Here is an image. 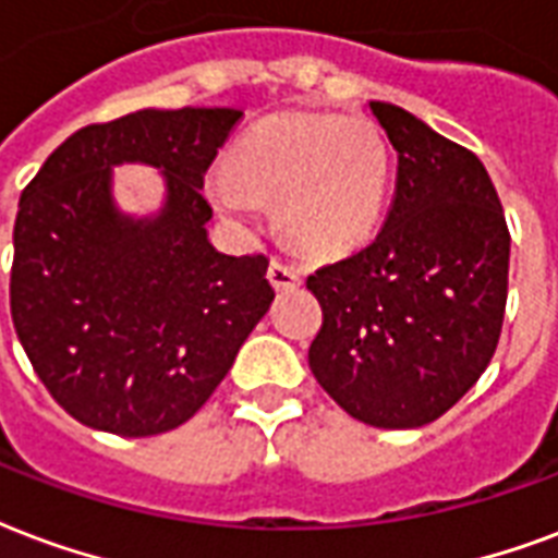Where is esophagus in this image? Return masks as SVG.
Returning a JSON list of instances; mask_svg holds the SVG:
<instances>
[{"mask_svg": "<svg viewBox=\"0 0 558 558\" xmlns=\"http://www.w3.org/2000/svg\"><path fill=\"white\" fill-rule=\"evenodd\" d=\"M269 280H271V287L278 289V292H283V289H295L301 287V271H298L295 266H289V263L271 260Z\"/></svg>", "mask_w": 558, "mask_h": 558, "instance_id": "obj_1", "label": "esophagus"}]
</instances>
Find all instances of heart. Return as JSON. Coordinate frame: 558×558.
Returning <instances> with one entry per match:
<instances>
[{"label":"heart","mask_w":558,"mask_h":558,"mask_svg":"<svg viewBox=\"0 0 558 558\" xmlns=\"http://www.w3.org/2000/svg\"><path fill=\"white\" fill-rule=\"evenodd\" d=\"M392 151L372 119L275 113L248 128L207 178L210 202L248 219L254 198H278L280 231L313 257L360 248L380 228Z\"/></svg>","instance_id":"1"}]
</instances>
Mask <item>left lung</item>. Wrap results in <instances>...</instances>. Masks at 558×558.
<instances>
[{"label":"left lung","mask_w":558,"mask_h":558,"mask_svg":"<svg viewBox=\"0 0 558 558\" xmlns=\"http://www.w3.org/2000/svg\"><path fill=\"white\" fill-rule=\"evenodd\" d=\"M368 108L398 151L372 245L307 278L322 304L310 372L351 418L410 430L453 407L495 356L509 228L486 166L410 110Z\"/></svg>","instance_id":"1"}]
</instances>
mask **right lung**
Instances as JSON below:
<instances>
[{
    "instance_id": "obj_1",
    "label": "right lung",
    "mask_w": 558,
    "mask_h": 558,
    "mask_svg": "<svg viewBox=\"0 0 558 558\" xmlns=\"http://www.w3.org/2000/svg\"><path fill=\"white\" fill-rule=\"evenodd\" d=\"M242 110H137L54 148L20 195L11 318L34 372L72 418L128 439L175 430L231 372L275 301L263 254L207 240L204 172ZM161 169L167 202L134 220L112 166Z\"/></svg>"
}]
</instances>
